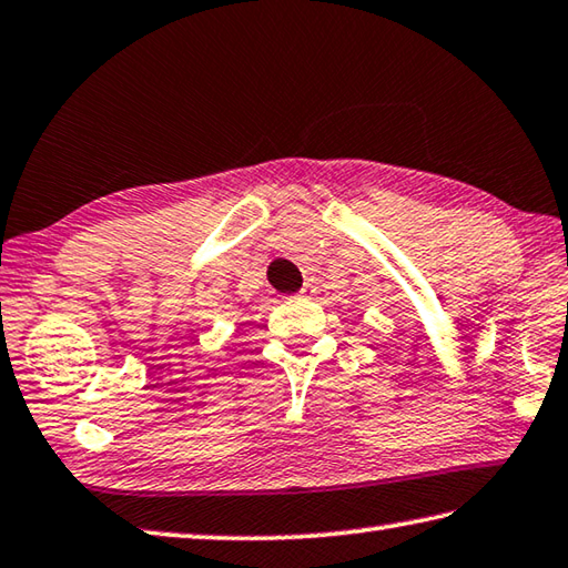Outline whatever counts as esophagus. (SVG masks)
<instances>
[{"instance_id": "esophagus-1", "label": "esophagus", "mask_w": 568, "mask_h": 568, "mask_svg": "<svg viewBox=\"0 0 568 568\" xmlns=\"http://www.w3.org/2000/svg\"><path fill=\"white\" fill-rule=\"evenodd\" d=\"M315 285L313 283H305L303 287H301V293H297L295 297H297V301H311V297H315Z\"/></svg>"}]
</instances>
